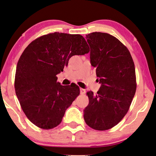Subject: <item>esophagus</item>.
<instances>
[{"instance_id": "esophagus-1", "label": "esophagus", "mask_w": 156, "mask_h": 156, "mask_svg": "<svg viewBox=\"0 0 156 156\" xmlns=\"http://www.w3.org/2000/svg\"><path fill=\"white\" fill-rule=\"evenodd\" d=\"M80 92H81V94H83H83H85V92H86V90L81 88H80Z\"/></svg>"}]
</instances>
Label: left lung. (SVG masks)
<instances>
[{
  "mask_svg": "<svg viewBox=\"0 0 156 156\" xmlns=\"http://www.w3.org/2000/svg\"><path fill=\"white\" fill-rule=\"evenodd\" d=\"M86 38L101 87L96 95L87 93L89 103L84 119L94 129L107 130L119 124L129 110L136 87L135 65L129 50L115 36L95 32Z\"/></svg>",
  "mask_w": 156,
  "mask_h": 156,
  "instance_id": "left-lung-1",
  "label": "left lung"
}]
</instances>
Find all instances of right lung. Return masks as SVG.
I'll list each match as a JSON object with an SVG mask.
<instances>
[{
    "label": "right lung",
    "mask_w": 156,
    "mask_h": 156,
    "mask_svg": "<svg viewBox=\"0 0 156 156\" xmlns=\"http://www.w3.org/2000/svg\"><path fill=\"white\" fill-rule=\"evenodd\" d=\"M88 52L81 35L59 32L40 36L27 47L17 62L14 84L22 109L32 124L44 129L60 124L80 91L75 84L61 85L56 75L72 56Z\"/></svg>",
    "instance_id": "obj_1"
}]
</instances>
